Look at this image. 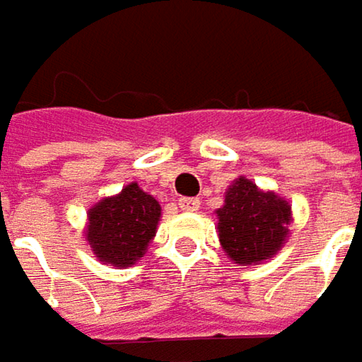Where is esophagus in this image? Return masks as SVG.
<instances>
[{"mask_svg":"<svg viewBox=\"0 0 362 362\" xmlns=\"http://www.w3.org/2000/svg\"><path fill=\"white\" fill-rule=\"evenodd\" d=\"M179 208L185 212H195V210H199V199L197 197H179Z\"/></svg>","mask_w":362,"mask_h":362,"instance_id":"1","label":"esophagus"}]
</instances>
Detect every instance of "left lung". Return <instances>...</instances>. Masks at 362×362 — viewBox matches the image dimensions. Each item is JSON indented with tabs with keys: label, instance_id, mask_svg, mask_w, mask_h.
I'll use <instances>...</instances> for the list:
<instances>
[{
	"label": "left lung",
	"instance_id": "1",
	"mask_svg": "<svg viewBox=\"0 0 362 362\" xmlns=\"http://www.w3.org/2000/svg\"><path fill=\"white\" fill-rule=\"evenodd\" d=\"M218 241L230 262L257 266L272 259L291 235V204L274 192L259 189L251 179L237 177L216 210Z\"/></svg>",
	"mask_w": 362,
	"mask_h": 362
}]
</instances>
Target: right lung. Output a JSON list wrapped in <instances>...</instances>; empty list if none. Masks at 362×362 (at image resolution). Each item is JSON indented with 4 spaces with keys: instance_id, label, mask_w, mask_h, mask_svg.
I'll return each instance as SVG.
<instances>
[{
    "instance_id": "add662e5",
    "label": "right lung",
    "mask_w": 362,
    "mask_h": 362,
    "mask_svg": "<svg viewBox=\"0 0 362 362\" xmlns=\"http://www.w3.org/2000/svg\"><path fill=\"white\" fill-rule=\"evenodd\" d=\"M158 220L160 204L134 181L92 206L84 239L98 262L129 268L144 257Z\"/></svg>"
}]
</instances>
